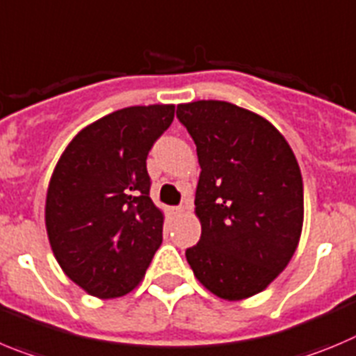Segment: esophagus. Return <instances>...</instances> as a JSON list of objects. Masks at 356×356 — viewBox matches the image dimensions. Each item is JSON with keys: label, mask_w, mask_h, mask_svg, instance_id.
Segmentation results:
<instances>
[{"label": "esophagus", "mask_w": 356, "mask_h": 356, "mask_svg": "<svg viewBox=\"0 0 356 356\" xmlns=\"http://www.w3.org/2000/svg\"><path fill=\"white\" fill-rule=\"evenodd\" d=\"M185 211V207H176V208H172V213L175 215H181Z\"/></svg>", "instance_id": "34e87169"}]
</instances>
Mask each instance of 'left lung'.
<instances>
[{
  "label": "left lung",
  "mask_w": 356,
  "mask_h": 356,
  "mask_svg": "<svg viewBox=\"0 0 356 356\" xmlns=\"http://www.w3.org/2000/svg\"><path fill=\"white\" fill-rule=\"evenodd\" d=\"M176 116L195 143V279L229 302L268 288L288 266L304 226V184L284 136L266 118L224 100L180 104Z\"/></svg>",
  "instance_id": "1"
}]
</instances>
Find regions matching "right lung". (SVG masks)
<instances>
[{
    "label": "right lung",
    "mask_w": 356,
    "mask_h": 356,
    "mask_svg": "<svg viewBox=\"0 0 356 356\" xmlns=\"http://www.w3.org/2000/svg\"><path fill=\"white\" fill-rule=\"evenodd\" d=\"M172 104L114 111L76 134L45 197L49 243L65 275L100 300L127 295L162 243L146 156L172 123Z\"/></svg>",
    "instance_id": "1"
}]
</instances>
